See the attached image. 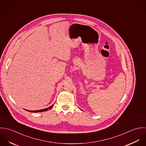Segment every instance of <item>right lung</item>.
<instances>
[{"mask_svg":"<svg viewBox=\"0 0 146 146\" xmlns=\"http://www.w3.org/2000/svg\"><path fill=\"white\" fill-rule=\"evenodd\" d=\"M54 104L51 106H50V107L48 108H45V109H43V110H37V111H28V110H26V111H28V112H44V111H48V110H50L52 107H53Z\"/></svg>","mask_w":146,"mask_h":146,"instance_id":"1","label":"right lung"}]
</instances>
